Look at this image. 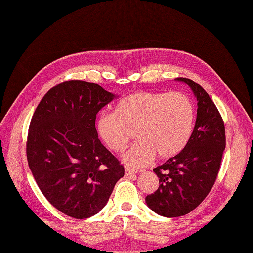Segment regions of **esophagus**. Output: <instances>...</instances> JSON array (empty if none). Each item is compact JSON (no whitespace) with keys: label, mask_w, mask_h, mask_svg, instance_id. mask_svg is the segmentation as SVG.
<instances>
[{"label":"esophagus","mask_w":253,"mask_h":253,"mask_svg":"<svg viewBox=\"0 0 253 253\" xmlns=\"http://www.w3.org/2000/svg\"><path fill=\"white\" fill-rule=\"evenodd\" d=\"M136 173H137L136 169H132L130 168H125V176H130V175H133Z\"/></svg>","instance_id":"obj_1"}]
</instances>
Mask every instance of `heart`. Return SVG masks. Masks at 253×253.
<instances>
[{
  "label": "heart",
  "mask_w": 253,
  "mask_h": 253,
  "mask_svg": "<svg viewBox=\"0 0 253 253\" xmlns=\"http://www.w3.org/2000/svg\"><path fill=\"white\" fill-rule=\"evenodd\" d=\"M195 110L182 92H136L123 98L114 113L95 122L98 136L113 152L121 153L133 137L138 141L123 157L132 168L149 164L155 154L170 159L180 153L192 135Z\"/></svg>",
  "instance_id": "heart-1"
}]
</instances>
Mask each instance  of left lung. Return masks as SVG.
<instances>
[{"label": "left lung", "instance_id": "left-lung-1", "mask_svg": "<svg viewBox=\"0 0 253 253\" xmlns=\"http://www.w3.org/2000/svg\"><path fill=\"white\" fill-rule=\"evenodd\" d=\"M175 80L189 85L198 110L185 149L153 169L160 186L146 197V202L153 212L165 217L185 215L204 200L215 182L226 140L222 116L207 91L191 79Z\"/></svg>", "mask_w": 253, "mask_h": 253}]
</instances>
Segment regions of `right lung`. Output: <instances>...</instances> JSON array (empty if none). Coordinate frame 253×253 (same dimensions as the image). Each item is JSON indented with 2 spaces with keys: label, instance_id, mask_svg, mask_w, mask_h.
Wrapping results in <instances>:
<instances>
[{
  "label": "right lung",
  "instance_id": "add662e5",
  "mask_svg": "<svg viewBox=\"0 0 253 253\" xmlns=\"http://www.w3.org/2000/svg\"><path fill=\"white\" fill-rule=\"evenodd\" d=\"M115 98L96 84L68 80L47 91L31 118L30 170L47 201L71 217L99 213L125 173L95 129L98 112Z\"/></svg>",
  "mask_w": 253,
  "mask_h": 253
}]
</instances>
